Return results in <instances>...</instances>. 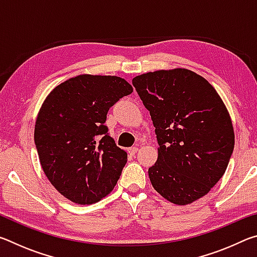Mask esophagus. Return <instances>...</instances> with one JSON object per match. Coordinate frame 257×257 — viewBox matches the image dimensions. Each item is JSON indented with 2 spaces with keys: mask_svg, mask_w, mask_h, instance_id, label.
Listing matches in <instances>:
<instances>
[{
  "mask_svg": "<svg viewBox=\"0 0 257 257\" xmlns=\"http://www.w3.org/2000/svg\"><path fill=\"white\" fill-rule=\"evenodd\" d=\"M137 151H138L137 147H130V149L128 150V153H129L130 155H135V154L137 153Z\"/></svg>",
  "mask_w": 257,
  "mask_h": 257,
  "instance_id": "34e87169",
  "label": "esophagus"
}]
</instances>
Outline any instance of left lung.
<instances>
[{"instance_id": "8db88e82", "label": "left lung", "mask_w": 257, "mask_h": 257, "mask_svg": "<svg viewBox=\"0 0 257 257\" xmlns=\"http://www.w3.org/2000/svg\"><path fill=\"white\" fill-rule=\"evenodd\" d=\"M150 111L159 155L149 169L152 186L169 202L187 205L214 187L234 146L231 118L210 82L184 68L135 77Z\"/></svg>"}]
</instances>
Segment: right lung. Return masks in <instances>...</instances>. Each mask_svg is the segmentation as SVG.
<instances>
[{
    "mask_svg": "<svg viewBox=\"0 0 257 257\" xmlns=\"http://www.w3.org/2000/svg\"><path fill=\"white\" fill-rule=\"evenodd\" d=\"M116 76L79 75L47 95L35 123V145L47 179L61 195L89 205L110 194L127 163L105 124L108 108L133 93Z\"/></svg>",
    "mask_w": 257,
    "mask_h": 257,
    "instance_id": "right-lung-1",
    "label": "right lung"
}]
</instances>
